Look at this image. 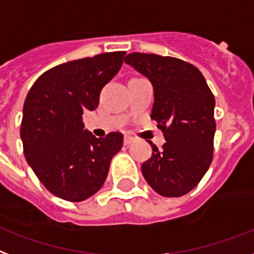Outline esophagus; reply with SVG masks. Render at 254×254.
Here are the masks:
<instances>
[{
    "label": "esophagus",
    "mask_w": 254,
    "mask_h": 254,
    "mask_svg": "<svg viewBox=\"0 0 254 254\" xmlns=\"http://www.w3.org/2000/svg\"><path fill=\"white\" fill-rule=\"evenodd\" d=\"M135 141V137L129 136V135H125V144L128 145L131 144V143H133Z\"/></svg>",
    "instance_id": "esophagus-1"
}]
</instances>
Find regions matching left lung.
<instances>
[{"label":"left lung","instance_id":"obj_1","mask_svg":"<svg viewBox=\"0 0 254 254\" xmlns=\"http://www.w3.org/2000/svg\"><path fill=\"white\" fill-rule=\"evenodd\" d=\"M126 64L154 86L151 119L158 122L166 143H152L141 172L151 188L166 197H180L197 186L213 159L215 96L197 67L158 54L131 53Z\"/></svg>","mask_w":254,"mask_h":254}]
</instances>
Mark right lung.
Instances as JSON below:
<instances>
[{
  "mask_svg": "<svg viewBox=\"0 0 254 254\" xmlns=\"http://www.w3.org/2000/svg\"><path fill=\"white\" fill-rule=\"evenodd\" d=\"M126 52L98 54L47 70L23 105L21 139L26 162L49 192L83 201L102 188L121 132L95 137L84 129L83 111L99 105L100 90L121 70Z\"/></svg>",
  "mask_w": 254,
  "mask_h": 254,
  "instance_id": "1",
  "label": "right lung"
}]
</instances>
